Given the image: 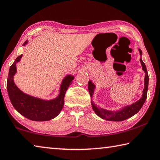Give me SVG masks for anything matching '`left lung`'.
I'll return each mask as SVG.
<instances>
[{
    "label": "left lung",
    "instance_id": "8db88e82",
    "mask_svg": "<svg viewBox=\"0 0 160 160\" xmlns=\"http://www.w3.org/2000/svg\"><path fill=\"white\" fill-rule=\"evenodd\" d=\"M139 54H140V62L141 63L142 69L145 72V78H144V88L143 90V94H142L141 98L138 101H136L135 103H133L130 105H127L122 107L118 110H109L105 108H102L99 106H97L94 103L92 100V97L94 94V90L96 89V85L94 82H92V80H89L88 82V89L90 94V97L92 98V109L94 110L96 114L101 118L104 119V120L108 121H113V122H120L125 120L132 116L136 114L139 110H141L142 106L145 103L147 98V92L148 89V74L146 69V64L143 63L142 60V51L141 49H138Z\"/></svg>",
    "mask_w": 160,
    "mask_h": 160
}]
</instances>
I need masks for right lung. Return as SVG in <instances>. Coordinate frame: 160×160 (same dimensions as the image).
I'll list each match as a JSON object with an SVG mask.
<instances>
[{
  "mask_svg": "<svg viewBox=\"0 0 160 160\" xmlns=\"http://www.w3.org/2000/svg\"><path fill=\"white\" fill-rule=\"evenodd\" d=\"M28 40L23 46L27 45ZM22 54L14 61L10 66L8 74L7 89L10 101L14 108L22 115L33 121H48L59 114L64 103V96L74 76L66 75L59 87V95L56 98L47 100L33 97L21 91L14 82V76L17 72V63L20 62Z\"/></svg>",
  "mask_w": 160,
  "mask_h": 160,
  "instance_id": "1",
  "label": "right lung"
}]
</instances>
